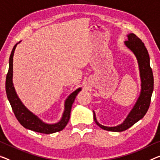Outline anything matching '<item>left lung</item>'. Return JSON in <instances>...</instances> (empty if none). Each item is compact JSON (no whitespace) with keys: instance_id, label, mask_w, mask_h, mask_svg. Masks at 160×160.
<instances>
[{"instance_id":"obj_1","label":"left lung","mask_w":160,"mask_h":160,"mask_svg":"<svg viewBox=\"0 0 160 160\" xmlns=\"http://www.w3.org/2000/svg\"><path fill=\"white\" fill-rule=\"evenodd\" d=\"M128 40L125 41V45L130 50L133 51L139 63L140 76L142 81L141 94L136 104L129 113L124 123L119 126L109 127L100 124L97 122L95 113L94 112V119L98 126L101 128L111 132H123L128 129L132 125L143 118L150 105L151 97L154 89V77L152 68L149 64V56L147 48L141 39L134 33H129Z\"/></svg>"}]
</instances>
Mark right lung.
Returning a JSON list of instances; mask_svg holds the SVG:
<instances>
[{
    "instance_id": "add662e5",
    "label": "right lung",
    "mask_w": 160,
    "mask_h": 160,
    "mask_svg": "<svg viewBox=\"0 0 160 160\" xmlns=\"http://www.w3.org/2000/svg\"><path fill=\"white\" fill-rule=\"evenodd\" d=\"M17 44L18 43H16L14 46L13 50L11 51V56H10L9 68L6 75V81L7 97H8L10 104H11L15 116L22 126L26 129H31L32 131L48 134L61 131L69 121L72 104L76 99V97L81 91V88H79L77 90H76L66 100L65 111L63 112L62 119L59 122L55 124H47L41 122L37 117L32 114L24 107V105L22 104L20 99L17 97L16 92H15L13 82H12V78H13V58L15 48H16Z\"/></svg>"
}]
</instances>
